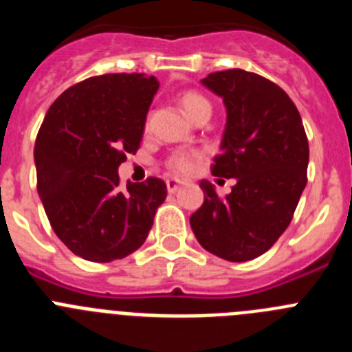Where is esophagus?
<instances>
[{"mask_svg":"<svg viewBox=\"0 0 352 352\" xmlns=\"http://www.w3.org/2000/svg\"><path fill=\"white\" fill-rule=\"evenodd\" d=\"M179 186H182V183L176 182V179H167V190H169L170 194H174V192L178 190Z\"/></svg>","mask_w":352,"mask_h":352,"instance_id":"34e87169","label":"esophagus"}]
</instances>
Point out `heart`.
I'll return each instance as SVG.
<instances>
[{"instance_id":"obj_1","label":"heart","mask_w":352,"mask_h":352,"mask_svg":"<svg viewBox=\"0 0 352 352\" xmlns=\"http://www.w3.org/2000/svg\"><path fill=\"white\" fill-rule=\"evenodd\" d=\"M179 102H182L183 113L190 120H194L199 113H204V111L211 113L210 100L197 91L183 93ZM199 162H201V153H197V151H182V153H176L170 158L169 169L174 174H178V176H188V174L197 169Z\"/></svg>"}]
</instances>
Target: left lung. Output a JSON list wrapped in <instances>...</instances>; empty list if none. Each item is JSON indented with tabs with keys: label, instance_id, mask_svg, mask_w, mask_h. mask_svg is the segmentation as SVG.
Returning a JSON list of instances; mask_svg holds the SVG:
<instances>
[{
	"label": "left lung",
	"instance_id": "left-lung-1",
	"mask_svg": "<svg viewBox=\"0 0 352 352\" xmlns=\"http://www.w3.org/2000/svg\"><path fill=\"white\" fill-rule=\"evenodd\" d=\"M201 82L222 96L227 111L213 176L234 178L219 197L203 179L204 203L190 217L201 247L231 263L263 256L291 223L309 167V141L287 93L241 68L214 72Z\"/></svg>",
	"mask_w": 352,
	"mask_h": 352
}]
</instances>
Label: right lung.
<instances>
[{
	"label": "right lung",
	"mask_w": 352,
	"mask_h": 352,
	"mask_svg": "<svg viewBox=\"0 0 352 352\" xmlns=\"http://www.w3.org/2000/svg\"><path fill=\"white\" fill-rule=\"evenodd\" d=\"M158 80L144 74L89 77L49 107L35 142L36 190L52 231L76 256L111 263L148 238L167 186L158 178L120 186L135 153Z\"/></svg>",
	"instance_id": "add662e5"
}]
</instances>
